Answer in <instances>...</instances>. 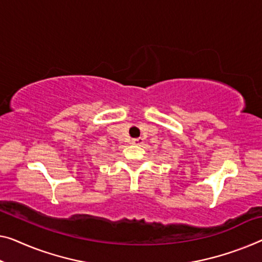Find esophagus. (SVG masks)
<instances>
[{
	"label": "esophagus",
	"mask_w": 262,
	"mask_h": 262,
	"mask_svg": "<svg viewBox=\"0 0 262 262\" xmlns=\"http://www.w3.org/2000/svg\"><path fill=\"white\" fill-rule=\"evenodd\" d=\"M132 143H133V144H136V146H141V144L143 143V139H142V138L133 139V140H132Z\"/></svg>",
	"instance_id": "1"
}]
</instances>
